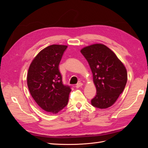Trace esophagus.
Masks as SVG:
<instances>
[{
    "label": "esophagus",
    "instance_id": "34e87169",
    "mask_svg": "<svg viewBox=\"0 0 148 148\" xmlns=\"http://www.w3.org/2000/svg\"><path fill=\"white\" fill-rule=\"evenodd\" d=\"M83 84L82 83H79L76 84V88H79V87H81L82 86H83Z\"/></svg>",
    "mask_w": 148,
    "mask_h": 148
}]
</instances>
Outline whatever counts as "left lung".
I'll use <instances>...</instances> for the list:
<instances>
[{"label":"left lung","instance_id":"obj_1","mask_svg":"<svg viewBox=\"0 0 148 148\" xmlns=\"http://www.w3.org/2000/svg\"><path fill=\"white\" fill-rule=\"evenodd\" d=\"M81 53L90 66L96 88L91 104L97 108H108L117 101L127 84L126 68L115 53L102 44L85 47Z\"/></svg>","mask_w":148,"mask_h":148}]
</instances>
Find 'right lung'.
<instances>
[{
	"label": "right lung",
	"instance_id": "right-lung-1",
	"mask_svg": "<svg viewBox=\"0 0 148 148\" xmlns=\"http://www.w3.org/2000/svg\"><path fill=\"white\" fill-rule=\"evenodd\" d=\"M66 46L53 44L40 51L31 62L27 84L38 105L48 112L57 114L67 105L71 88L64 84L59 69Z\"/></svg>",
	"mask_w": 148,
	"mask_h": 148
}]
</instances>
